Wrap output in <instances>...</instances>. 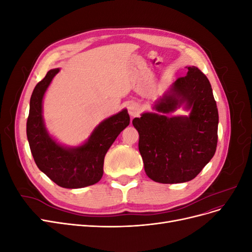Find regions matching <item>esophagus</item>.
<instances>
[{
	"label": "esophagus",
	"mask_w": 252,
	"mask_h": 252,
	"mask_svg": "<svg viewBox=\"0 0 252 252\" xmlns=\"http://www.w3.org/2000/svg\"><path fill=\"white\" fill-rule=\"evenodd\" d=\"M128 112L131 117H136L141 112L140 105L136 104V103H131L130 105L128 106Z\"/></svg>",
	"instance_id": "obj_1"
}]
</instances>
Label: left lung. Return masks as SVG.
Wrapping results in <instances>:
<instances>
[{
	"instance_id": "obj_1",
	"label": "left lung",
	"mask_w": 252,
	"mask_h": 252,
	"mask_svg": "<svg viewBox=\"0 0 252 252\" xmlns=\"http://www.w3.org/2000/svg\"><path fill=\"white\" fill-rule=\"evenodd\" d=\"M192 108L190 116H165L182 102ZM157 113H143L132 124L139 132V150L145 172L163 184L194 179L215 156L218 145L219 112L207 77L188 67L185 77L156 105Z\"/></svg>"
}]
</instances>
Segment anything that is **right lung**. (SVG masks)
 Wrapping results in <instances>:
<instances>
[{
	"label": "right lung",
	"instance_id": "obj_1",
	"mask_svg": "<svg viewBox=\"0 0 252 252\" xmlns=\"http://www.w3.org/2000/svg\"><path fill=\"white\" fill-rule=\"evenodd\" d=\"M59 72L51 69L36 84L30 97L26 132L30 150L39 169L64 188L94 185L103 175L104 158L108 149L130 122L127 110L105 120L91 134L87 143L78 148L60 146L48 135L42 119L43 95L52 78Z\"/></svg>",
	"mask_w": 252,
	"mask_h": 252
}]
</instances>
